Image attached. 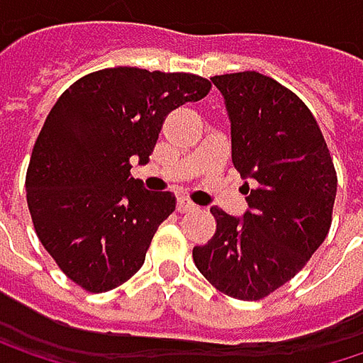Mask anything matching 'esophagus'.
<instances>
[{"label": "esophagus", "instance_id": "1", "mask_svg": "<svg viewBox=\"0 0 363 363\" xmlns=\"http://www.w3.org/2000/svg\"><path fill=\"white\" fill-rule=\"evenodd\" d=\"M177 210H179V212H189V210H195V203H193V201H189L186 197H179V199H177Z\"/></svg>", "mask_w": 363, "mask_h": 363}]
</instances>
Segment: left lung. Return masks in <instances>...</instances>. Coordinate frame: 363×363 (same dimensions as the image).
Instances as JSON below:
<instances>
[{"mask_svg":"<svg viewBox=\"0 0 363 363\" xmlns=\"http://www.w3.org/2000/svg\"><path fill=\"white\" fill-rule=\"evenodd\" d=\"M231 119V160L248 210L235 218L210 208L216 233L193 248L199 273L220 292L260 301L290 281L326 240L336 170L309 107L275 79L214 75Z\"/></svg>","mask_w":363,"mask_h":363,"instance_id":"8db88e82","label":"left lung"}]
</instances>
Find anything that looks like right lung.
<instances>
[{"label":"right lung","instance_id":"1","mask_svg":"<svg viewBox=\"0 0 363 363\" xmlns=\"http://www.w3.org/2000/svg\"><path fill=\"white\" fill-rule=\"evenodd\" d=\"M210 88L193 73L115 67L60 94L37 136L25 186L37 238L71 281L107 292L143 267L177 199L132 179L130 160L147 164L168 113Z\"/></svg>","mask_w":363,"mask_h":363}]
</instances>
